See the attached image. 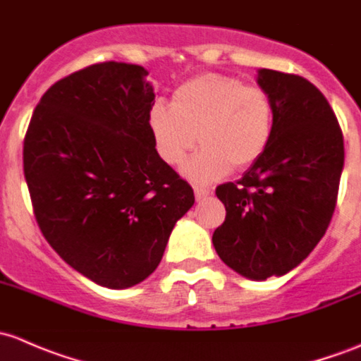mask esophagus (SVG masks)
Instances as JSON below:
<instances>
[{
    "mask_svg": "<svg viewBox=\"0 0 361 361\" xmlns=\"http://www.w3.org/2000/svg\"><path fill=\"white\" fill-rule=\"evenodd\" d=\"M195 196L198 202H202V200H205L207 196H210V191H208V189H203V188H195Z\"/></svg>",
    "mask_w": 361,
    "mask_h": 361,
    "instance_id": "1",
    "label": "esophagus"
}]
</instances>
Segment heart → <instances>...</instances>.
I'll return each instance as SVG.
<instances>
[{
    "mask_svg": "<svg viewBox=\"0 0 361 361\" xmlns=\"http://www.w3.org/2000/svg\"><path fill=\"white\" fill-rule=\"evenodd\" d=\"M159 158L177 166L195 149H203L184 165L188 179L208 184L236 169L254 165L269 147L274 132L273 100L259 87L238 78L202 74L182 83L172 107L154 104L147 116Z\"/></svg>",
    "mask_w": 361,
    "mask_h": 361,
    "instance_id": "obj_1",
    "label": "heart"
}]
</instances>
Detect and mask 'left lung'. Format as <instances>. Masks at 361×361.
Listing matches in <instances>:
<instances>
[{"label": "left lung", "mask_w": 361, "mask_h": 361, "mask_svg": "<svg viewBox=\"0 0 361 361\" xmlns=\"http://www.w3.org/2000/svg\"><path fill=\"white\" fill-rule=\"evenodd\" d=\"M274 107L269 147L238 182L215 189L226 221L212 236L226 266L248 280L283 276L313 252L337 202L344 140L332 107L304 78L257 71Z\"/></svg>", "instance_id": "obj_1"}]
</instances>
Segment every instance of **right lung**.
Wrapping results in <instances>:
<instances>
[{"mask_svg":"<svg viewBox=\"0 0 361 361\" xmlns=\"http://www.w3.org/2000/svg\"><path fill=\"white\" fill-rule=\"evenodd\" d=\"M142 66L102 62L51 85L24 140V176L50 247L100 287L158 267L192 188L154 149L153 85Z\"/></svg>","mask_w":361,"mask_h":361,"instance_id":"add662e5","label":"right lung"}]
</instances>
